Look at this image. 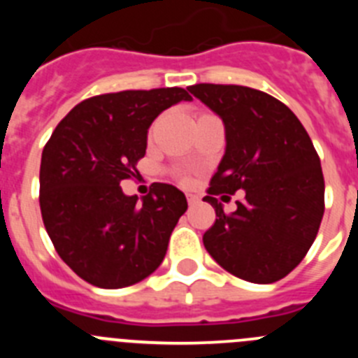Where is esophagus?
I'll list each match as a JSON object with an SVG mask.
<instances>
[{"label": "esophagus", "mask_w": 358, "mask_h": 358, "mask_svg": "<svg viewBox=\"0 0 358 358\" xmlns=\"http://www.w3.org/2000/svg\"><path fill=\"white\" fill-rule=\"evenodd\" d=\"M186 199H188V204H189V206H195V204H197V202H199V197H197V195L188 194V195H186Z\"/></svg>", "instance_id": "1"}]
</instances>
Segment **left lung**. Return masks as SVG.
<instances>
[{"label":"left lung","mask_w":358,"mask_h":358,"mask_svg":"<svg viewBox=\"0 0 358 358\" xmlns=\"http://www.w3.org/2000/svg\"><path fill=\"white\" fill-rule=\"evenodd\" d=\"M189 93L217 113L226 154L204 201L215 224L202 242L211 258L240 280L274 283L299 265L324 213V177L308 132L283 102L245 85L195 84ZM246 192L233 214L215 194Z\"/></svg>","instance_id":"8db88e82"}]
</instances>
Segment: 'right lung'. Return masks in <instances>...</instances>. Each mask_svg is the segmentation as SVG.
<instances>
[{
    "label": "right lung",
    "instance_id": "obj_1",
    "mask_svg": "<svg viewBox=\"0 0 358 358\" xmlns=\"http://www.w3.org/2000/svg\"><path fill=\"white\" fill-rule=\"evenodd\" d=\"M182 87L98 94L73 107L44 145L39 172L41 215L53 248L82 280L122 289L161 265L185 194L154 182L138 204L120 182L138 173L152 122L177 102Z\"/></svg>",
    "mask_w": 358,
    "mask_h": 358
}]
</instances>
